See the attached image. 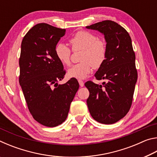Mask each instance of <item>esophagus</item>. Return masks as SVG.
<instances>
[{
  "instance_id": "34e87169",
  "label": "esophagus",
  "mask_w": 157,
  "mask_h": 157,
  "mask_svg": "<svg viewBox=\"0 0 157 157\" xmlns=\"http://www.w3.org/2000/svg\"><path fill=\"white\" fill-rule=\"evenodd\" d=\"M78 82H79V86H80L81 87L84 86V82H83V81H82V80H78Z\"/></svg>"
}]
</instances>
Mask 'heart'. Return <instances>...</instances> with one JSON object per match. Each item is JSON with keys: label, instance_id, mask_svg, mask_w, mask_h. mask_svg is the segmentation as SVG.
<instances>
[{"label": "heart", "instance_id": "b5f03b06", "mask_svg": "<svg viewBox=\"0 0 157 157\" xmlns=\"http://www.w3.org/2000/svg\"><path fill=\"white\" fill-rule=\"evenodd\" d=\"M73 50H82L80 61L82 62L71 66L68 70L71 78L83 79L91 73L94 66L99 68L107 57V45L94 34L87 31H79L70 39ZM55 55L63 65L71 63V51L67 45L60 43L55 47Z\"/></svg>", "mask_w": 157, "mask_h": 157}]
</instances>
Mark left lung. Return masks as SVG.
<instances>
[{
  "instance_id": "8db88e82",
  "label": "left lung",
  "mask_w": 157,
  "mask_h": 157,
  "mask_svg": "<svg viewBox=\"0 0 157 157\" xmlns=\"http://www.w3.org/2000/svg\"><path fill=\"white\" fill-rule=\"evenodd\" d=\"M104 34L107 43V57L95 73L98 80L104 79L102 85L89 81L86 100L93 118L102 124L115 123L126 115L131 107L137 71L135 53L129 33L121 25L107 20L86 26Z\"/></svg>"
}]
</instances>
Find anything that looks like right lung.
<instances>
[{
	"mask_svg": "<svg viewBox=\"0 0 157 157\" xmlns=\"http://www.w3.org/2000/svg\"><path fill=\"white\" fill-rule=\"evenodd\" d=\"M65 33V29L39 23L28 32L21 43V89L34 120L50 127L65 121L79 89L74 78L58 84L66 72L55 55V47Z\"/></svg>",
	"mask_w": 157,
	"mask_h": 157,
	"instance_id": "1",
	"label": "right lung"
}]
</instances>
